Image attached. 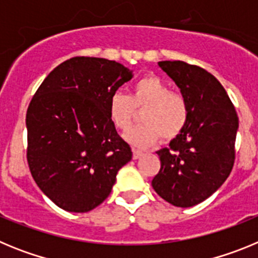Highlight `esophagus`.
I'll return each instance as SVG.
<instances>
[{"mask_svg": "<svg viewBox=\"0 0 258 258\" xmlns=\"http://www.w3.org/2000/svg\"><path fill=\"white\" fill-rule=\"evenodd\" d=\"M143 156V152L140 151V150H133V159L137 160V159H140V157Z\"/></svg>", "mask_w": 258, "mask_h": 258, "instance_id": "obj_1", "label": "esophagus"}]
</instances>
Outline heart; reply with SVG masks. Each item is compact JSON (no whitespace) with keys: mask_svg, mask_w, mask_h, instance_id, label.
I'll return each instance as SVG.
<instances>
[{"mask_svg":"<svg viewBox=\"0 0 258 258\" xmlns=\"http://www.w3.org/2000/svg\"><path fill=\"white\" fill-rule=\"evenodd\" d=\"M145 122L126 134V140L138 147H149L160 136L172 140L178 136L187 122V102L179 93L170 92L169 86L156 76L138 80L131 95L115 92L108 101L111 121L121 132L129 131L136 120V109H143Z\"/></svg>","mask_w":258,"mask_h":258,"instance_id":"1","label":"heart"}]
</instances>
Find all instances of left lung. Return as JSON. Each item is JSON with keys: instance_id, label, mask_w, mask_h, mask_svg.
Returning a JSON list of instances; mask_svg holds the SVG:
<instances>
[{"instance_id": "1", "label": "left lung", "mask_w": 258, "mask_h": 258, "mask_svg": "<svg viewBox=\"0 0 258 258\" xmlns=\"http://www.w3.org/2000/svg\"><path fill=\"white\" fill-rule=\"evenodd\" d=\"M157 64L181 90L188 117L169 149L156 152L161 166L151 184L165 202L188 208L208 199L231 173L238 115L226 90L208 71L181 60Z\"/></svg>"}]
</instances>
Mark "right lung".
I'll use <instances>...</instances> for the list:
<instances>
[{
	"label": "right lung",
	"instance_id": "1",
	"mask_svg": "<svg viewBox=\"0 0 258 258\" xmlns=\"http://www.w3.org/2000/svg\"><path fill=\"white\" fill-rule=\"evenodd\" d=\"M133 77L115 60L75 56L47 75L27 111V160L59 208L84 213L107 199L132 150L108 115L109 97Z\"/></svg>",
	"mask_w": 258,
	"mask_h": 258
}]
</instances>
